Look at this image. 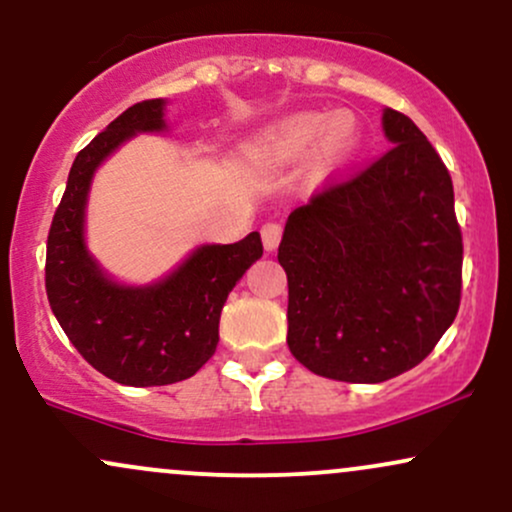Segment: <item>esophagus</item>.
Here are the masks:
<instances>
[{
	"mask_svg": "<svg viewBox=\"0 0 512 512\" xmlns=\"http://www.w3.org/2000/svg\"><path fill=\"white\" fill-rule=\"evenodd\" d=\"M260 233H262L264 248H267V250H276V248H279L281 236H283V226H281V224H276V221H269V224L262 226Z\"/></svg>",
	"mask_w": 512,
	"mask_h": 512,
	"instance_id": "obj_1",
	"label": "esophagus"
}]
</instances>
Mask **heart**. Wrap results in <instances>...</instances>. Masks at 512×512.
<instances>
[{"instance_id":"1","label":"heart","mask_w":512,"mask_h":512,"mask_svg":"<svg viewBox=\"0 0 512 512\" xmlns=\"http://www.w3.org/2000/svg\"><path fill=\"white\" fill-rule=\"evenodd\" d=\"M319 140H324V155L329 159H341L346 157L355 145V126L353 119L346 116H298V119L286 121L272 135L269 145L276 152L288 157H298L310 152Z\"/></svg>"}]
</instances>
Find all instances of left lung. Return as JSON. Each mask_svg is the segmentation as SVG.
<instances>
[{
	"label": "left lung",
	"mask_w": 512,
	"mask_h": 512,
	"mask_svg": "<svg viewBox=\"0 0 512 512\" xmlns=\"http://www.w3.org/2000/svg\"><path fill=\"white\" fill-rule=\"evenodd\" d=\"M393 147L293 209L279 245L288 348L319 377L379 384L432 353L463 293L453 181L420 128L384 112Z\"/></svg>",
	"instance_id": "1"
}]
</instances>
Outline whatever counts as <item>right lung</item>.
Segmentation results:
<instances>
[{
    "mask_svg": "<svg viewBox=\"0 0 512 512\" xmlns=\"http://www.w3.org/2000/svg\"><path fill=\"white\" fill-rule=\"evenodd\" d=\"M164 128V100L133 104L78 152L47 236L45 288L73 348L116 384L183 381L214 355L221 307L262 257V238L202 245L174 274L145 288L109 281L83 243L85 200L104 157L138 131Z\"/></svg>",
    "mask_w": 512,
    "mask_h": 512,
    "instance_id": "right-lung-1",
    "label": "right lung"
}]
</instances>
